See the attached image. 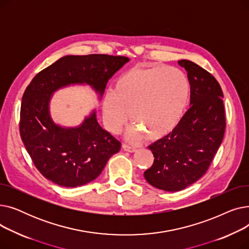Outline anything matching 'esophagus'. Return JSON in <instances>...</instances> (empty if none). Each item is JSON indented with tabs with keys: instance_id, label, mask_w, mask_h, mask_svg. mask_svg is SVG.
<instances>
[{
	"instance_id": "obj_1",
	"label": "esophagus",
	"mask_w": 249,
	"mask_h": 249,
	"mask_svg": "<svg viewBox=\"0 0 249 249\" xmlns=\"http://www.w3.org/2000/svg\"><path fill=\"white\" fill-rule=\"evenodd\" d=\"M122 148L125 150V151H128V152H135L136 151V148L133 147V146H129L127 144H123L122 145Z\"/></svg>"
}]
</instances>
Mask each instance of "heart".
Returning <instances> with one entry per match:
<instances>
[{
  "mask_svg": "<svg viewBox=\"0 0 249 249\" xmlns=\"http://www.w3.org/2000/svg\"><path fill=\"white\" fill-rule=\"evenodd\" d=\"M187 75L176 68H133L117 78L113 93L103 100L104 122L110 132L121 131L128 119L135 124L129 137L144 133L159 139L172 132L189 98Z\"/></svg>",
  "mask_w": 249,
  "mask_h": 249,
  "instance_id": "obj_1",
  "label": "heart"
}]
</instances>
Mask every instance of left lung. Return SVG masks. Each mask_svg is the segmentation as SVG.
Wrapping results in <instances>:
<instances>
[{"label": "left lung", "instance_id": "1", "mask_svg": "<svg viewBox=\"0 0 249 249\" xmlns=\"http://www.w3.org/2000/svg\"><path fill=\"white\" fill-rule=\"evenodd\" d=\"M178 63L188 72L191 106L171 133L148 146L154 161L144 172L148 184L166 192L184 190L206 174L226 126L223 91L216 78L193 61Z\"/></svg>", "mask_w": 249, "mask_h": 249}]
</instances>
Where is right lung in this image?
<instances>
[{
    "label": "right lung",
    "mask_w": 249,
    "mask_h": 249,
    "mask_svg": "<svg viewBox=\"0 0 249 249\" xmlns=\"http://www.w3.org/2000/svg\"><path fill=\"white\" fill-rule=\"evenodd\" d=\"M129 61L107 54L67 55L40 72L26 88L20 112V135L40 174L60 187L75 188L97 178L121 143L103 129L96 109L75 127L51 118L49 104L56 90L88 85L101 100L110 78Z\"/></svg>",
    "instance_id": "add662e5"
}]
</instances>
